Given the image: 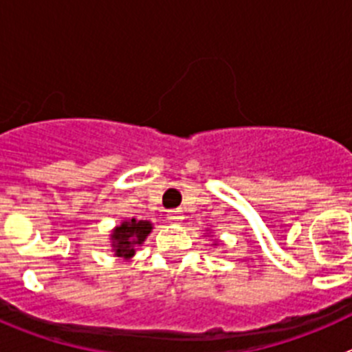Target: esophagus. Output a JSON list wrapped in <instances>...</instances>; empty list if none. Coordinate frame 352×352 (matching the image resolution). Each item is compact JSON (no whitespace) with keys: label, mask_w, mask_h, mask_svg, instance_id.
Here are the masks:
<instances>
[{"label":"esophagus","mask_w":352,"mask_h":352,"mask_svg":"<svg viewBox=\"0 0 352 352\" xmlns=\"http://www.w3.org/2000/svg\"><path fill=\"white\" fill-rule=\"evenodd\" d=\"M183 219H185V217H183L182 211H178V210L169 211V213H167V220H169L170 223H174V226H178V223H182Z\"/></svg>","instance_id":"obj_1"}]
</instances>
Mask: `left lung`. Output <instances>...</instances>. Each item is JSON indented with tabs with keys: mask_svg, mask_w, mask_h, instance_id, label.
<instances>
[{
	"mask_svg": "<svg viewBox=\"0 0 352 352\" xmlns=\"http://www.w3.org/2000/svg\"><path fill=\"white\" fill-rule=\"evenodd\" d=\"M219 245V239H213V247H217Z\"/></svg>",
	"mask_w": 352,
	"mask_h": 352,
	"instance_id": "left-lung-1",
	"label": "left lung"
}]
</instances>
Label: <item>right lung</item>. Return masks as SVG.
Segmentation results:
<instances>
[{"instance_id":"add662e5","label":"right lung","mask_w":352,"mask_h":352,"mask_svg":"<svg viewBox=\"0 0 352 352\" xmlns=\"http://www.w3.org/2000/svg\"><path fill=\"white\" fill-rule=\"evenodd\" d=\"M151 229H153V223L149 220H123L114 227L109 236L111 250L114 252V256L121 257V259H132L138 247L144 243Z\"/></svg>"}]
</instances>
